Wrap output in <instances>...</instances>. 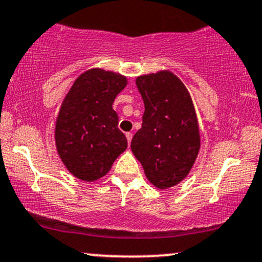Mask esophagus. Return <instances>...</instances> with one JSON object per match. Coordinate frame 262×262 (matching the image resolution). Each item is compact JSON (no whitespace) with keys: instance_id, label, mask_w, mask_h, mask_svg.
<instances>
[{"instance_id":"obj_1","label":"esophagus","mask_w":262,"mask_h":262,"mask_svg":"<svg viewBox=\"0 0 262 262\" xmlns=\"http://www.w3.org/2000/svg\"><path fill=\"white\" fill-rule=\"evenodd\" d=\"M125 137H127L128 144H130V141H132V138H133V134H132V133H125Z\"/></svg>"}]
</instances>
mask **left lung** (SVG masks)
Listing matches in <instances>:
<instances>
[{"mask_svg":"<svg viewBox=\"0 0 262 262\" xmlns=\"http://www.w3.org/2000/svg\"><path fill=\"white\" fill-rule=\"evenodd\" d=\"M144 101L143 124L130 148L155 187H172L186 179L200 151L196 111L182 81L171 71L135 80Z\"/></svg>","mask_w":262,"mask_h":262,"instance_id":"1","label":"left lung"}]
</instances>
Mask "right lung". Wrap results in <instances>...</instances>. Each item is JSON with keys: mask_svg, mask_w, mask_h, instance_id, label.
<instances>
[{"mask_svg": "<svg viewBox=\"0 0 262 262\" xmlns=\"http://www.w3.org/2000/svg\"><path fill=\"white\" fill-rule=\"evenodd\" d=\"M127 82L121 74L90 69L77 77L62 101L55 124L56 150L66 169L82 181L103 177L127 149L112 107Z\"/></svg>", "mask_w": 262, "mask_h": 262, "instance_id": "right-lung-1", "label": "right lung"}]
</instances>
